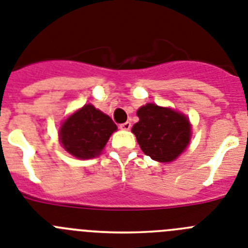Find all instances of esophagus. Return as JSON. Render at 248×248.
Returning <instances> with one entry per match:
<instances>
[{"label": "esophagus", "instance_id": "esophagus-1", "mask_svg": "<svg viewBox=\"0 0 248 248\" xmlns=\"http://www.w3.org/2000/svg\"><path fill=\"white\" fill-rule=\"evenodd\" d=\"M119 128L123 129V130H129V129L132 128V123H130V122L123 123V124H120V125H119Z\"/></svg>", "mask_w": 248, "mask_h": 248}]
</instances>
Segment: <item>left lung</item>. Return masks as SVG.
I'll return each mask as SVG.
<instances>
[{"label":"left lung","instance_id":"8db88e82","mask_svg":"<svg viewBox=\"0 0 248 248\" xmlns=\"http://www.w3.org/2000/svg\"><path fill=\"white\" fill-rule=\"evenodd\" d=\"M139 122L132 132L145 155L156 162H172L186 149L190 139V125L183 114L155 104L138 110Z\"/></svg>","mask_w":248,"mask_h":248}]
</instances>
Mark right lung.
<instances>
[{
  "label": "right lung",
  "instance_id": "right-lung-1",
  "mask_svg": "<svg viewBox=\"0 0 248 248\" xmlns=\"http://www.w3.org/2000/svg\"><path fill=\"white\" fill-rule=\"evenodd\" d=\"M115 130L111 118L89 104L65 120L60 129V139L70 154L89 159L100 154Z\"/></svg>",
  "mask_w": 248,
  "mask_h": 248
}]
</instances>
